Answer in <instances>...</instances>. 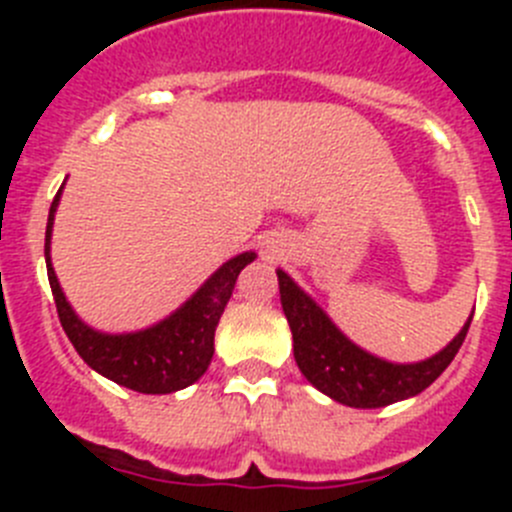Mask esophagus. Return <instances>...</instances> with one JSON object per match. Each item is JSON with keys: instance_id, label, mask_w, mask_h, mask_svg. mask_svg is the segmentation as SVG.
Segmentation results:
<instances>
[{"instance_id": "1", "label": "esophagus", "mask_w": 512, "mask_h": 512, "mask_svg": "<svg viewBox=\"0 0 512 512\" xmlns=\"http://www.w3.org/2000/svg\"><path fill=\"white\" fill-rule=\"evenodd\" d=\"M269 251H271V248H269Z\"/></svg>"}]
</instances>
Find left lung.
<instances>
[{"mask_svg": "<svg viewBox=\"0 0 512 512\" xmlns=\"http://www.w3.org/2000/svg\"><path fill=\"white\" fill-rule=\"evenodd\" d=\"M277 277L282 310L292 328L295 361L300 372L312 387H318L330 400L348 408H384L392 402L420 395L454 361L472 323L469 318L459 330V336L431 359L418 364H392L366 354L364 348L348 341L333 325V320L282 269L277 271Z\"/></svg>", "mask_w": 512, "mask_h": 512, "instance_id": "8db88e82", "label": "left lung"}]
</instances>
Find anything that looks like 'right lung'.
I'll return each mask as SVG.
<instances>
[{
	"label": "right lung",
	"mask_w": 512,
	"mask_h": 512,
	"mask_svg": "<svg viewBox=\"0 0 512 512\" xmlns=\"http://www.w3.org/2000/svg\"><path fill=\"white\" fill-rule=\"evenodd\" d=\"M61 189L45 225V264H48V282L56 300L58 320L81 359L102 377L143 395H169L197 382L207 372L215 354V328L233 295L235 279L243 266L256 259V253L246 251L225 261L179 310L171 312L161 323L120 336L99 333L87 323H81L79 315L71 310L51 264L53 217L61 200Z\"/></svg>",
	"instance_id": "1"
}]
</instances>
